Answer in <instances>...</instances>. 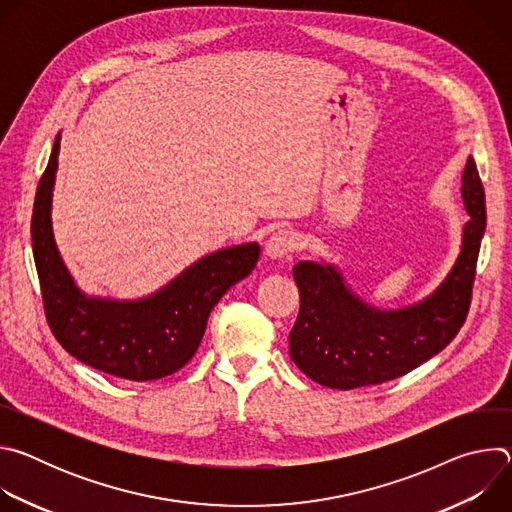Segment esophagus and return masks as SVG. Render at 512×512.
<instances>
[{
	"label": "esophagus",
	"mask_w": 512,
	"mask_h": 512,
	"mask_svg": "<svg viewBox=\"0 0 512 512\" xmlns=\"http://www.w3.org/2000/svg\"><path fill=\"white\" fill-rule=\"evenodd\" d=\"M296 251H298V239L289 231H275L265 243V253L271 259H285Z\"/></svg>",
	"instance_id": "esophagus-1"
}]
</instances>
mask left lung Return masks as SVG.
Returning a JSON list of instances; mask_svg holds the SVG:
<instances>
[{"label":"left lung","mask_w":512,"mask_h":512,"mask_svg":"<svg viewBox=\"0 0 512 512\" xmlns=\"http://www.w3.org/2000/svg\"><path fill=\"white\" fill-rule=\"evenodd\" d=\"M470 221L462 253L433 296L397 312L362 304L330 265L302 261L294 267L300 314L289 332V356L312 381L332 389L379 385L407 375L444 350L466 322L482 235L484 186L472 156L462 174Z\"/></svg>","instance_id":"obj_1"}]
</instances>
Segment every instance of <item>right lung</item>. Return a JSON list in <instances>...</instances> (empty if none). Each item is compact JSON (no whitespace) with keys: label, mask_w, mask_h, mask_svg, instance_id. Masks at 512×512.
Instances as JSON below:
<instances>
[{"label":"right lung","mask_w":512,"mask_h":512,"mask_svg":"<svg viewBox=\"0 0 512 512\" xmlns=\"http://www.w3.org/2000/svg\"><path fill=\"white\" fill-rule=\"evenodd\" d=\"M58 150L60 135L38 182L30 227L50 332L68 354L101 373L137 383L174 375L196 354L218 300L257 265L259 245L208 255L148 300L119 304L85 298L52 237L50 202Z\"/></svg>","instance_id":"obj_1"}]
</instances>
